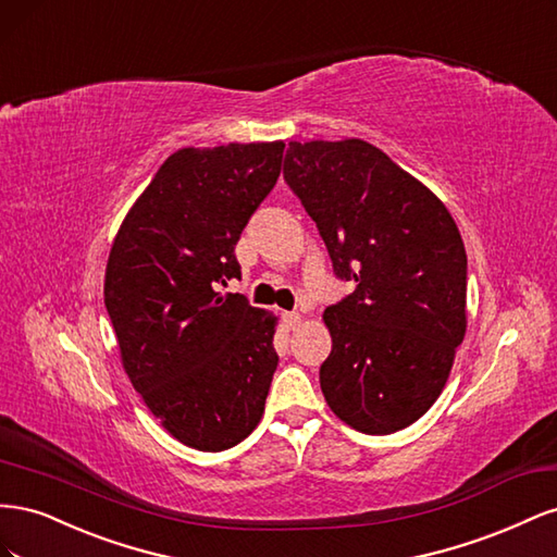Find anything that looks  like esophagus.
<instances>
[{"mask_svg": "<svg viewBox=\"0 0 557 557\" xmlns=\"http://www.w3.org/2000/svg\"><path fill=\"white\" fill-rule=\"evenodd\" d=\"M283 320H285V325H288V330H295L301 323V315L297 311H288V313H283Z\"/></svg>", "mask_w": 557, "mask_h": 557, "instance_id": "1", "label": "esophagus"}]
</instances>
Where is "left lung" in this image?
I'll list each match as a JSON object with an SVG mask.
<instances>
[{
	"label": "left lung",
	"mask_w": 557,
	"mask_h": 557,
	"mask_svg": "<svg viewBox=\"0 0 557 557\" xmlns=\"http://www.w3.org/2000/svg\"><path fill=\"white\" fill-rule=\"evenodd\" d=\"M283 178L356 290L323 313L330 409L364 434L409 428L442 395L467 332V252L423 183L362 139L290 141Z\"/></svg>",
	"instance_id": "8db88e82"
}]
</instances>
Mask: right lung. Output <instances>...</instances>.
<instances>
[{"label":"right lung","instance_id":"right-lung-1","mask_svg":"<svg viewBox=\"0 0 557 557\" xmlns=\"http://www.w3.org/2000/svg\"><path fill=\"white\" fill-rule=\"evenodd\" d=\"M283 141L181 148L117 230L104 305L125 372L181 444L218 453L258 428L276 372V315L218 285L281 174Z\"/></svg>","mask_w":557,"mask_h":557}]
</instances>
